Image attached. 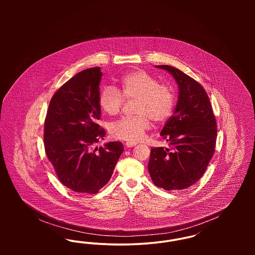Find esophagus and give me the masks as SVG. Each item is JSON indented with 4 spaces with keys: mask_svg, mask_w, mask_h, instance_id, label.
Returning a JSON list of instances; mask_svg holds the SVG:
<instances>
[{
    "mask_svg": "<svg viewBox=\"0 0 255 255\" xmlns=\"http://www.w3.org/2000/svg\"><path fill=\"white\" fill-rule=\"evenodd\" d=\"M136 145V143L135 142H125V146L126 147H133V146Z\"/></svg>",
    "mask_w": 255,
    "mask_h": 255,
    "instance_id": "esophagus-1",
    "label": "esophagus"
}]
</instances>
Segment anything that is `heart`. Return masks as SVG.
<instances>
[{
    "mask_svg": "<svg viewBox=\"0 0 255 255\" xmlns=\"http://www.w3.org/2000/svg\"><path fill=\"white\" fill-rule=\"evenodd\" d=\"M121 91L115 87L105 86L98 98L101 110L109 116H116L122 110L124 98L135 99L134 117H124L112 122L109 133L114 138L136 142L143 138L151 127V120L156 123L166 122L175 105V94L168 85L159 84L158 79L141 70L126 73L120 80Z\"/></svg>",
    "mask_w": 255,
    "mask_h": 255,
    "instance_id": "heart-1",
    "label": "heart"
}]
</instances>
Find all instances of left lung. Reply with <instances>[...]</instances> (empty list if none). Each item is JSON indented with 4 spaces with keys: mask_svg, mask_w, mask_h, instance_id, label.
<instances>
[{
    "mask_svg": "<svg viewBox=\"0 0 255 255\" xmlns=\"http://www.w3.org/2000/svg\"><path fill=\"white\" fill-rule=\"evenodd\" d=\"M174 77L178 102L160 135L168 147L151 149L148 170L153 182L165 190H182L204 175L215 150L217 125L205 89L182 71L155 66Z\"/></svg>",
    "mask_w": 255,
    "mask_h": 255,
    "instance_id": "left-lung-1",
    "label": "left lung"
}]
</instances>
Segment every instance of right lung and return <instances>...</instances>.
<instances>
[{
  "label": "right lung",
  "mask_w": 255,
  "mask_h": 255,
  "mask_svg": "<svg viewBox=\"0 0 255 255\" xmlns=\"http://www.w3.org/2000/svg\"><path fill=\"white\" fill-rule=\"evenodd\" d=\"M101 76L99 67L73 76L51 98L45 122L48 158L59 181L78 193H97L109 182L124 150L120 141L94 149L105 135L97 123Z\"/></svg>",
  "instance_id": "add662e5"
}]
</instances>
